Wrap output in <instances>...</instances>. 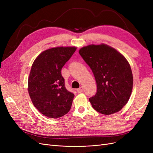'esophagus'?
<instances>
[{
	"label": "esophagus",
	"instance_id": "1",
	"mask_svg": "<svg viewBox=\"0 0 153 153\" xmlns=\"http://www.w3.org/2000/svg\"><path fill=\"white\" fill-rule=\"evenodd\" d=\"M83 91H84V87H83L82 86L80 87V88H78V89H77V92H78V93H80V92H83Z\"/></svg>",
	"mask_w": 153,
	"mask_h": 153
}]
</instances>
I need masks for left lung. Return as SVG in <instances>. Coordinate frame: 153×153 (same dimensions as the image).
<instances>
[{
  "instance_id": "obj_1",
  "label": "left lung",
  "mask_w": 153,
  "mask_h": 153,
  "mask_svg": "<svg viewBox=\"0 0 153 153\" xmlns=\"http://www.w3.org/2000/svg\"><path fill=\"white\" fill-rule=\"evenodd\" d=\"M79 53L94 74L97 92L89 98L92 107L101 114H112L127 103L133 89V75L128 61L108 45H89Z\"/></svg>"
}]
</instances>
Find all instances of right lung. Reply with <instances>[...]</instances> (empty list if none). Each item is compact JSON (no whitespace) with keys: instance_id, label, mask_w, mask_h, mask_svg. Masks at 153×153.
Segmentation results:
<instances>
[{"instance_id":"obj_1","label":"right lung","mask_w":153,"mask_h":153,"mask_svg":"<svg viewBox=\"0 0 153 153\" xmlns=\"http://www.w3.org/2000/svg\"><path fill=\"white\" fill-rule=\"evenodd\" d=\"M76 49H48L39 54L32 64L28 80L29 96L35 107L48 117H61L71 107L75 95L66 89L61 69Z\"/></svg>"}]
</instances>
